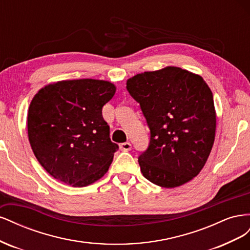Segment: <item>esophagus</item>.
I'll list each match as a JSON object with an SVG mask.
<instances>
[{
    "label": "esophagus",
    "mask_w": 250,
    "mask_h": 250,
    "mask_svg": "<svg viewBox=\"0 0 250 250\" xmlns=\"http://www.w3.org/2000/svg\"><path fill=\"white\" fill-rule=\"evenodd\" d=\"M120 148L123 151H129V150H131V144L128 142L122 143V144H120Z\"/></svg>",
    "instance_id": "obj_1"
}]
</instances>
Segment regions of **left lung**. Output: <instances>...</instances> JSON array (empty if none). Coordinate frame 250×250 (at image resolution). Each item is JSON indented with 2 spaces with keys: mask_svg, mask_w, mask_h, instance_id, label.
Wrapping results in <instances>:
<instances>
[{
  "mask_svg": "<svg viewBox=\"0 0 250 250\" xmlns=\"http://www.w3.org/2000/svg\"><path fill=\"white\" fill-rule=\"evenodd\" d=\"M126 85L150 128L149 147L139 157L144 177L168 188L188 183L204 167L215 141L216 110L207 82L166 66L135 75Z\"/></svg>",
  "mask_w": 250,
  "mask_h": 250,
  "instance_id": "1",
  "label": "left lung"
}]
</instances>
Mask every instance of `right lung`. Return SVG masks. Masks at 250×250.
<instances>
[{
  "label": "right lung",
  "mask_w": 250,
  "mask_h": 250,
  "mask_svg": "<svg viewBox=\"0 0 250 250\" xmlns=\"http://www.w3.org/2000/svg\"><path fill=\"white\" fill-rule=\"evenodd\" d=\"M116 85L98 79L62 80L42 87L30 103L28 138L52 177L82 188L104 176L119 149L109 138L102 107Z\"/></svg>",
  "instance_id": "add662e5"
}]
</instances>
